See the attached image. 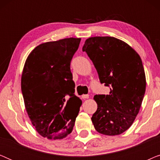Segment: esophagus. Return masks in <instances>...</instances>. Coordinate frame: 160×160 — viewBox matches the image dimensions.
<instances>
[{
    "mask_svg": "<svg viewBox=\"0 0 160 160\" xmlns=\"http://www.w3.org/2000/svg\"><path fill=\"white\" fill-rule=\"evenodd\" d=\"M89 95H82V99H87V98H89Z\"/></svg>",
    "mask_w": 160,
    "mask_h": 160,
    "instance_id": "obj_1",
    "label": "esophagus"
}]
</instances>
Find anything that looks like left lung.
I'll use <instances>...</instances> for the list:
<instances>
[{"label":"left lung","mask_w":160,"mask_h":160,"mask_svg":"<svg viewBox=\"0 0 160 160\" xmlns=\"http://www.w3.org/2000/svg\"><path fill=\"white\" fill-rule=\"evenodd\" d=\"M82 51L92 61L108 95H96L98 109L92 122L98 132L117 135L126 131L139 112L146 91V76L138 54L114 37H91Z\"/></svg>","instance_id":"obj_1"}]
</instances>
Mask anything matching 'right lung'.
Returning <instances> with one entry per match:
<instances>
[{"mask_svg": "<svg viewBox=\"0 0 160 160\" xmlns=\"http://www.w3.org/2000/svg\"><path fill=\"white\" fill-rule=\"evenodd\" d=\"M81 38L41 43L28 57L21 89L26 111L41 136L62 139L71 133L82 100L75 95L71 62Z\"/></svg>", "mask_w": 160, "mask_h": 160, "instance_id": "right-lung-1", "label": "right lung"}]
</instances>
